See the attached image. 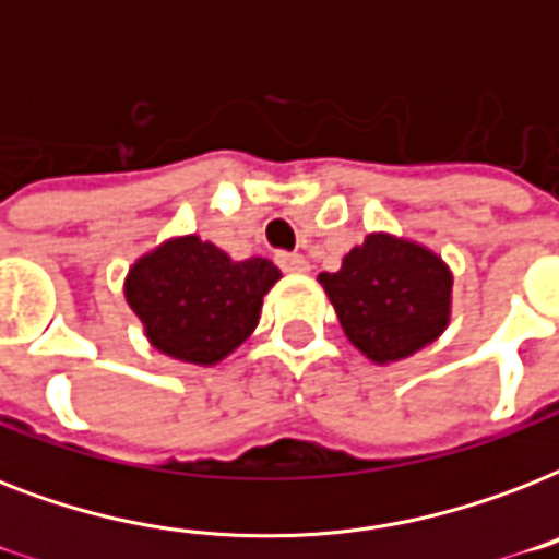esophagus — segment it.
Masks as SVG:
<instances>
[{
	"instance_id": "obj_1",
	"label": "esophagus",
	"mask_w": 559,
	"mask_h": 559,
	"mask_svg": "<svg viewBox=\"0 0 559 559\" xmlns=\"http://www.w3.org/2000/svg\"><path fill=\"white\" fill-rule=\"evenodd\" d=\"M275 261H278L281 270L289 272V275H301V272L310 270V263L305 261V254H296V252H278V254H275Z\"/></svg>"
}]
</instances>
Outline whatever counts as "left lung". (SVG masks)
Segmentation results:
<instances>
[{"instance_id": "8db88e82", "label": "left lung", "mask_w": 559, "mask_h": 559, "mask_svg": "<svg viewBox=\"0 0 559 559\" xmlns=\"http://www.w3.org/2000/svg\"><path fill=\"white\" fill-rule=\"evenodd\" d=\"M319 284L345 336L377 366L412 357L450 324V266L415 240L373 231Z\"/></svg>"}]
</instances>
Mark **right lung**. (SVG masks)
<instances>
[{"mask_svg": "<svg viewBox=\"0 0 559 559\" xmlns=\"http://www.w3.org/2000/svg\"><path fill=\"white\" fill-rule=\"evenodd\" d=\"M281 278L266 258L231 261L197 235L174 237L133 263L124 296L156 350L217 366L258 328L263 296Z\"/></svg>", "mask_w": 559, "mask_h": 559, "instance_id": "right-lung-1", "label": "right lung"}]
</instances>
